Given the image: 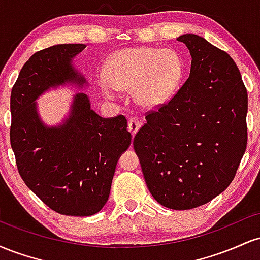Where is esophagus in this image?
<instances>
[{
  "label": "esophagus",
  "mask_w": 260,
  "mask_h": 260,
  "mask_svg": "<svg viewBox=\"0 0 260 260\" xmlns=\"http://www.w3.org/2000/svg\"><path fill=\"white\" fill-rule=\"evenodd\" d=\"M139 128H140V122L138 120L132 118V120L128 121V131H129L132 136H134V134L138 132Z\"/></svg>",
  "instance_id": "esophagus-1"
}]
</instances>
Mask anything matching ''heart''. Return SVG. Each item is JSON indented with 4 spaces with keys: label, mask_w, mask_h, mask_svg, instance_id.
Here are the masks:
<instances>
[{
    "label": "heart",
    "mask_w": 260,
    "mask_h": 260,
    "mask_svg": "<svg viewBox=\"0 0 260 260\" xmlns=\"http://www.w3.org/2000/svg\"><path fill=\"white\" fill-rule=\"evenodd\" d=\"M183 74V61L174 50L127 47L113 53L106 62L100 88L109 99L116 98L117 90L134 89L137 103L153 109L175 94Z\"/></svg>",
    "instance_id": "1"
}]
</instances>
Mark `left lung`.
<instances>
[{
    "mask_svg": "<svg viewBox=\"0 0 260 260\" xmlns=\"http://www.w3.org/2000/svg\"><path fill=\"white\" fill-rule=\"evenodd\" d=\"M177 40L192 56L189 77L169 103L147 112L133 147L151 196L188 210L235 178L248 140V95L228 52L194 34Z\"/></svg>",
    "mask_w": 260,
    "mask_h": 260,
    "instance_id": "obj_1",
    "label": "left lung"
}]
</instances>
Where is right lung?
Here are the masks:
<instances>
[{
    "mask_svg": "<svg viewBox=\"0 0 260 260\" xmlns=\"http://www.w3.org/2000/svg\"><path fill=\"white\" fill-rule=\"evenodd\" d=\"M84 44H62L35 52L11 92V147L18 172L29 189L62 215H94L109 198L118 157L132 136L123 115L103 118L83 92L74 96L72 112L62 126L46 127L34 101L51 86L82 85L71 61Z\"/></svg>",
    "mask_w": 260,
    "mask_h": 260,
    "instance_id": "1",
    "label": "right lung"
}]
</instances>
